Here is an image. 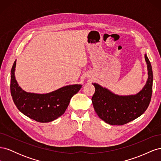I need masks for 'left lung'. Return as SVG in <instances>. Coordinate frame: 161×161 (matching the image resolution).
I'll list each match as a JSON object with an SVG mask.
<instances>
[{"label":"left lung","mask_w":161,"mask_h":161,"mask_svg":"<svg viewBox=\"0 0 161 161\" xmlns=\"http://www.w3.org/2000/svg\"><path fill=\"white\" fill-rule=\"evenodd\" d=\"M148 79L143 89L136 95H118L99 84L92 83L95 92L92 97L94 109L107 124L121 125L138 118L147 109L153 92V74L147 54Z\"/></svg>","instance_id":"obj_1"}]
</instances>
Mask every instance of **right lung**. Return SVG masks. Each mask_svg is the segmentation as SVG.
Instances as JSON below:
<instances>
[{
  "label": "right lung",
  "mask_w": 161,
  "mask_h": 161,
  "mask_svg": "<svg viewBox=\"0 0 161 161\" xmlns=\"http://www.w3.org/2000/svg\"><path fill=\"white\" fill-rule=\"evenodd\" d=\"M16 60L11 73V93L17 109L24 115L38 122H50L64 114L72 96L82 85L63 86L46 94L27 92L19 86L14 76Z\"/></svg>",
  "instance_id": "1"
}]
</instances>
